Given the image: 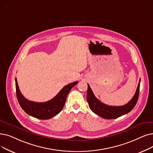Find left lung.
<instances>
[{
    "label": "left lung",
    "mask_w": 153,
    "mask_h": 153,
    "mask_svg": "<svg viewBox=\"0 0 153 153\" xmlns=\"http://www.w3.org/2000/svg\"><path fill=\"white\" fill-rule=\"evenodd\" d=\"M88 88L87 92V101L90 109L97 115L104 119H116L123 115L128 113L134 108L139 95V88H140V80H139L135 94L131 100L126 104L121 106H111L106 105L95 97L92 92L89 85L88 84Z\"/></svg>",
    "instance_id": "8db88e82"
}]
</instances>
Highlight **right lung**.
<instances>
[{
    "label": "right lung",
    "instance_id": "right-lung-1",
    "mask_svg": "<svg viewBox=\"0 0 153 153\" xmlns=\"http://www.w3.org/2000/svg\"><path fill=\"white\" fill-rule=\"evenodd\" d=\"M77 83L78 81H75L64 86L54 98L47 102H36L29 101L23 96L19 90L17 79L16 78L17 100L22 109L29 115L43 120L49 119L56 116L62 111L68 93Z\"/></svg>",
    "mask_w": 153,
    "mask_h": 153
}]
</instances>
